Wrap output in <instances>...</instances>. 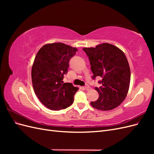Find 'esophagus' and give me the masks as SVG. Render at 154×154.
<instances>
[{"mask_svg":"<svg viewBox=\"0 0 154 154\" xmlns=\"http://www.w3.org/2000/svg\"><path fill=\"white\" fill-rule=\"evenodd\" d=\"M89 89H90V88H89V87H88V85H86V86L84 87V90H85V91H88Z\"/></svg>","mask_w":154,"mask_h":154,"instance_id":"obj_1","label":"esophagus"}]
</instances>
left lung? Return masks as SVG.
<instances>
[{"label":"left lung","mask_w":154,"mask_h":154,"mask_svg":"<svg viewBox=\"0 0 154 154\" xmlns=\"http://www.w3.org/2000/svg\"><path fill=\"white\" fill-rule=\"evenodd\" d=\"M89 59L91 69L94 75L101 77L102 85L95 90L99 97L91 104L100 110H110L118 106L125 99L129 89L130 69L127 57L123 51L116 46L103 43L96 48H85Z\"/></svg>","instance_id":"1"}]
</instances>
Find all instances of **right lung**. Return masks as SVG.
Returning a JSON list of instances; mask_svg holds the SVG:
<instances>
[{
  "label": "right lung",
  "mask_w": 154,
  "mask_h": 154,
  "mask_svg": "<svg viewBox=\"0 0 154 154\" xmlns=\"http://www.w3.org/2000/svg\"><path fill=\"white\" fill-rule=\"evenodd\" d=\"M76 51L63 43H53L44 45L36 55L31 69L32 87L42 103L51 110L65 109L73 103L78 88L62 80Z\"/></svg>",
  "instance_id": "1"
}]
</instances>
